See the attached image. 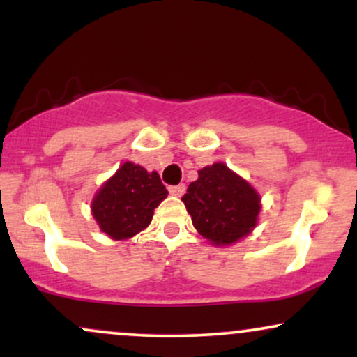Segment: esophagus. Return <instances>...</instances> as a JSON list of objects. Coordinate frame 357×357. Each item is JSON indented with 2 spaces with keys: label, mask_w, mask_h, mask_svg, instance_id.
Instances as JSON below:
<instances>
[{
  "label": "esophagus",
  "mask_w": 357,
  "mask_h": 357,
  "mask_svg": "<svg viewBox=\"0 0 357 357\" xmlns=\"http://www.w3.org/2000/svg\"><path fill=\"white\" fill-rule=\"evenodd\" d=\"M184 191H186V186H184V184H178V186H169V192L173 196H183Z\"/></svg>",
  "instance_id": "34e87169"
}]
</instances>
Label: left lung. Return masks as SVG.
Returning a JSON list of instances; mask_svg holds the SVG:
<instances>
[{"label": "left lung", "mask_w": 357, "mask_h": 357, "mask_svg": "<svg viewBox=\"0 0 357 357\" xmlns=\"http://www.w3.org/2000/svg\"><path fill=\"white\" fill-rule=\"evenodd\" d=\"M181 199L199 235L218 247L250 235L260 213V195L223 162L199 169Z\"/></svg>", "instance_id": "1"}]
</instances>
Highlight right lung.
<instances>
[{"instance_id":"1","label":"right lung","mask_w":357,"mask_h":357,"mask_svg":"<svg viewBox=\"0 0 357 357\" xmlns=\"http://www.w3.org/2000/svg\"><path fill=\"white\" fill-rule=\"evenodd\" d=\"M166 196V186L155 171L147 173L127 161L93 196L92 215L110 238H132L149 227L154 210Z\"/></svg>"}]
</instances>
